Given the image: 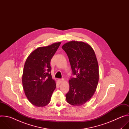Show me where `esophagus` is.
Masks as SVG:
<instances>
[{
    "instance_id": "esophagus-1",
    "label": "esophagus",
    "mask_w": 129,
    "mask_h": 129,
    "mask_svg": "<svg viewBox=\"0 0 129 129\" xmlns=\"http://www.w3.org/2000/svg\"><path fill=\"white\" fill-rule=\"evenodd\" d=\"M64 80L63 79H59V80H58V81H59V83H63V82H64Z\"/></svg>"
}]
</instances>
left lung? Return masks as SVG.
Listing matches in <instances>:
<instances>
[{"label": "left lung", "mask_w": 129, "mask_h": 129, "mask_svg": "<svg viewBox=\"0 0 129 129\" xmlns=\"http://www.w3.org/2000/svg\"><path fill=\"white\" fill-rule=\"evenodd\" d=\"M62 48L67 54L72 74L76 76L69 80L66 101L73 106L83 105L92 97L99 82V65L95 53L90 45L81 41L68 42Z\"/></svg>", "instance_id": "1"}]
</instances>
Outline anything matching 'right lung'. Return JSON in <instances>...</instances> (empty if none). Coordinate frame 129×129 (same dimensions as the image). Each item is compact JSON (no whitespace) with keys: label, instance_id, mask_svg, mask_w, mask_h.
I'll return each instance as SVG.
<instances>
[{"label":"right lung","instance_id":"1","mask_svg":"<svg viewBox=\"0 0 129 129\" xmlns=\"http://www.w3.org/2000/svg\"><path fill=\"white\" fill-rule=\"evenodd\" d=\"M61 42L54 43L34 50L27 57L22 75V85L28 101L37 107L48 105L56 82L50 73V61L59 48Z\"/></svg>","mask_w":129,"mask_h":129}]
</instances>
